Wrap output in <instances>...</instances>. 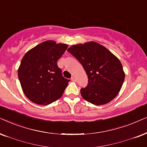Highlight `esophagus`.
<instances>
[{
	"instance_id": "obj_1",
	"label": "esophagus",
	"mask_w": 147,
	"mask_h": 147,
	"mask_svg": "<svg viewBox=\"0 0 147 147\" xmlns=\"http://www.w3.org/2000/svg\"><path fill=\"white\" fill-rule=\"evenodd\" d=\"M71 81H73V82H76V79H75V77H71Z\"/></svg>"
}]
</instances>
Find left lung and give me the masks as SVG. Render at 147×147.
Here are the masks:
<instances>
[{"label": "left lung", "instance_id": "1", "mask_svg": "<svg viewBox=\"0 0 147 147\" xmlns=\"http://www.w3.org/2000/svg\"><path fill=\"white\" fill-rule=\"evenodd\" d=\"M67 51L83 66L88 85L81 89V96L94 105L110 102L124 83L125 73L118 58L102 45L89 42L70 47Z\"/></svg>", "mask_w": 147, "mask_h": 147}]
</instances>
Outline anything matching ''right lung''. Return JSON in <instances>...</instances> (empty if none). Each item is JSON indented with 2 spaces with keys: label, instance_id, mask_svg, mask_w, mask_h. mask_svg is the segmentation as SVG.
Here are the masks:
<instances>
[{
  "label": "right lung",
  "instance_id": "add662e5",
  "mask_svg": "<svg viewBox=\"0 0 147 147\" xmlns=\"http://www.w3.org/2000/svg\"><path fill=\"white\" fill-rule=\"evenodd\" d=\"M67 48V44L48 40L31 49L23 57L18 77L23 93L32 102L48 105L62 95L70 81L62 76L57 61Z\"/></svg>",
  "mask_w": 147,
  "mask_h": 147
}]
</instances>
